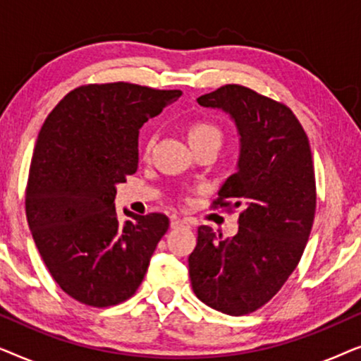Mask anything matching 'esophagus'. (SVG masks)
I'll return each mask as SVG.
<instances>
[{
    "label": "esophagus",
    "instance_id": "obj_1",
    "mask_svg": "<svg viewBox=\"0 0 361 361\" xmlns=\"http://www.w3.org/2000/svg\"><path fill=\"white\" fill-rule=\"evenodd\" d=\"M171 226L172 228H180V226H190V224H189V220L177 219V216H174V219L171 220Z\"/></svg>",
    "mask_w": 361,
    "mask_h": 361
}]
</instances>
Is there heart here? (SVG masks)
<instances>
[{
	"label": "heart",
	"instance_id": "b5f03b06",
	"mask_svg": "<svg viewBox=\"0 0 361 361\" xmlns=\"http://www.w3.org/2000/svg\"><path fill=\"white\" fill-rule=\"evenodd\" d=\"M189 141L190 145H195V142H212V145L220 146L221 145V131L220 128L214 125L210 121H195L192 123L189 128ZM154 145V140L149 137L146 141L145 146V152L149 154L151 147Z\"/></svg>",
	"mask_w": 361,
	"mask_h": 361
}]
</instances>
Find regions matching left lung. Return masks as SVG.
Returning <instances> with one entry per match:
<instances>
[{
	"instance_id": "1",
	"label": "left lung",
	"mask_w": 361,
	"mask_h": 361,
	"mask_svg": "<svg viewBox=\"0 0 361 361\" xmlns=\"http://www.w3.org/2000/svg\"><path fill=\"white\" fill-rule=\"evenodd\" d=\"M197 103L228 113L238 130L236 172L212 207L241 214L233 238L199 226L192 289L212 309L251 314L278 294L307 245L317 199L312 152L294 113L248 87L224 85Z\"/></svg>"
}]
</instances>
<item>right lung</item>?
<instances>
[{
  "label": "right lung",
  "mask_w": 361,
  "mask_h": 361,
  "mask_svg": "<svg viewBox=\"0 0 361 361\" xmlns=\"http://www.w3.org/2000/svg\"><path fill=\"white\" fill-rule=\"evenodd\" d=\"M182 95L135 83H90L67 93L39 131L26 216L63 293L92 307L130 299L169 228L162 214L116 215V184L137 169L140 128Z\"/></svg>",
  "instance_id": "right-lung-1"
}]
</instances>
